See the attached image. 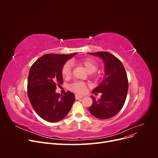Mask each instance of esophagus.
Masks as SVG:
<instances>
[{"label":"esophagus","instance_id":"esophagus-1","mask_svg":"<svg viewBox=\"0 0 158 158\" xmlns=\"http://www.w3.org/2000/svg\"><path fill=\"white\" fill-rule=\"evenodd\" d=\"M84 96L83 95H78V94H76L75 95V98L76 99H78L80 98H82Z\"/></svg>","mask_w":158,"mask_h":158}]
</instances>
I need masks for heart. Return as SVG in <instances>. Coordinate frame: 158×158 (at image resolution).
<instances>
[{"mask_svg": "<svg viewBox=\"0 0 158 158\" xmlns=\"http://www.w3.org/2000/svg\"><path fill=\"white\" fill-rule=\"evenodd\" d=\"M78 63L80 65H82L89 73H94L98 69L97 62L92 59L85 58L81 59L78 61ZM72 67H73V64L70 62H66L63 66L61 69V73L62 76L64 78H68L70 76ZM70 88L76 93L83 94L87 89V85L83 82H75L70 85Z\"/></svg>", "mask_w": 158, "mask_h": 158, "instance_id": "b5f03b06", "label": "heart"}]
</instances>
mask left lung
I'll return each mask as SVG.
<instances>
[{"instance_id": "8db88e82", "label": "left lung", "mask_w": 158, "mask_h": 158, "mask_svg": "<svg viewBox=\"0 0 158 158\" xmlns=\"http://www.w3.org/2000/svg\"><path fill=\"white\" fill-rule=\"evenodd\" d=\"M102 58L105 63L106 76L92 93H102L101 98L96 100L91 96L93 103L89 107L90 113L100 119L114 117L121 111L127 98L128 82L126 71L121 60L108 52L89 53Z\"/></svg>"}]
</instances>
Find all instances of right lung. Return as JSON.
<instances>
[{
	"mask_svg": "<svg viewBox=\"0 0 158 158\" xmlns=\"http://www.w3.org/2000/svg\"><path fill=\"white\" fill-rule=\"evenodd\" d=\"M76 54H46L31 66L27 95L35 111L45 121L55 123L62 120L73 106L75 100L73 93L68 91L62 95L55 89L63 82L62 67Z\"/></svg>",
	"mask_w": 158,
	"mask_h": 158,
	"instance_id": "right-lung-1",
	"label": "right lung"
}]
</instances>
